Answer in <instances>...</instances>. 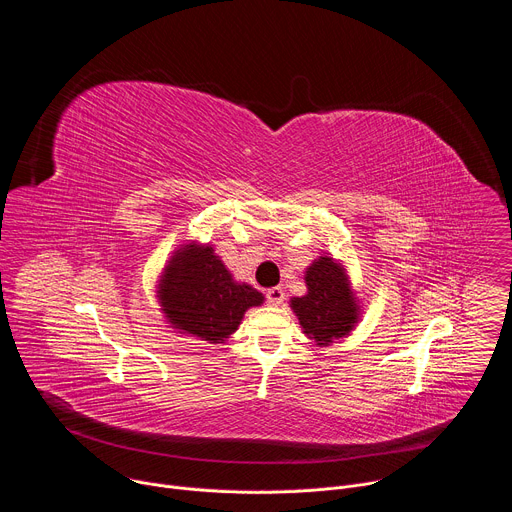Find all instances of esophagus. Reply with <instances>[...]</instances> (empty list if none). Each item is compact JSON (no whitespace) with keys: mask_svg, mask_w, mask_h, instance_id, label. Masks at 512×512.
Segmentation results:
<instances>
[{"mask_svg":"<svg viewBox=\"0 0 512 512\" xmlns=\"http://www.w3.org/2000/svg\"><path fill=\"white\" fill-rule=\"evenodd\" d=\"M265 296H267V302H269L271 306H279V304L285 300V294H283L281 287H269Z\"/></svg>","mask_w":512,"mask_h":512,"instance_id":"34e87169","label":"esophagus"}]
</instances>
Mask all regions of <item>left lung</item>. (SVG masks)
<instances>
[{
  "label": "left lung",
  "mask_w": 512,
  "mask_h": 512,
  "mask_svg": "<svg viewBox=\"0 0 512 512\" xmlns=\"http://www.w3.org/2000/svg\"><path fill=\"white\" fill-rule=\"evenodd\" d=\"M306 283L308 294L291 300L304 334L320 346L346 336L358 318V306L344 269L332 257H320L308 267Z\"/></svg>",
  "instance_id": "left-lung-1"
}]
</instances>
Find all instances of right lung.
I'll list each match as a JSON object with an SVG mask.
<instances>
[{"instance_id":"1","label":"right lung","mask_w":512,"mask_h":512,"mask_svg":"<svg viewBox=\"0 0 512 512\" xmlns=\"http://www.w3.org/2000/svg\"><path fill=\"white\" fill-rule=\"evenodd\" d=\"M160 302L176 330L210 344L225 342L243 314L263 304V294L233 281L212 247L186 245L176 251L160 281Z\"/></svg>"}]
</instances>
